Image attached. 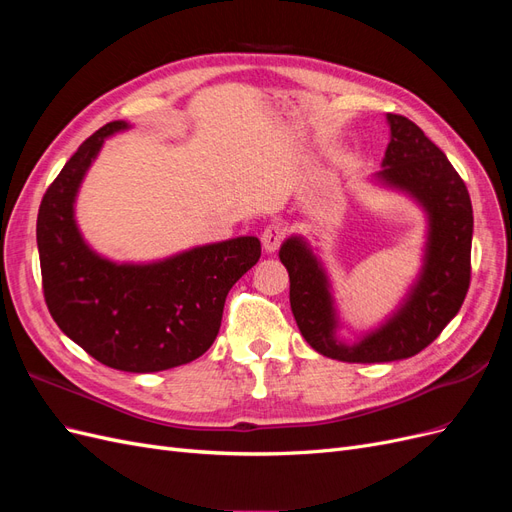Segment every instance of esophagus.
Instances as JSON below:
<instances>
[{
    "label": "esophagus",
    "mask_w": 512,
    "mask_h": 512,
    "mask_svg": "<svg viewBox=\"0 0 512 512\" xmlns=\"http://www.w3.org/2000/svg\"><path fill=\"white\" fill-rule=\"evenodd\" d=\"M284 237H286V228L280 222H271L265 230H262L260 241H262V247H265V252H275L284 241Z\"/></svg>",
    "instance_id": "34e87169"
}]
</instances>
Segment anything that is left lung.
<instances>
[{
    "mask_svg": "<svg viewBox=\"0 0 512 512\" xmlns=\"http://www.w3.org/2000/svg\"><path fill=\"white\" fill-rule=\"evenodd\" d=\"M386 119L391 143L378 177L418 198L431 224L425 269L404 307L356 346L339 344L329 284L316 256L297 237L280 250L290 275V307L305 342L346 363H389L425 350L457 316L472 277L474 218L466 183L414 121L393 113Z\"/></svg>",
    "mask_w": 512,
    "mask_h": 512,
    "instance_id": "obj_1",
    "label": "left lung"
}]
</instances>
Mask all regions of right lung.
<instances>
[{
    "instance_id": "add662e5",
    "label": "right lung",
    "mask_w": 512,
    "mask_h": 512,
    "mask_svg": "<svg viewBox=\"0 0 512 512\" xmlns=\"http://www.w3.org/2000/svg\"><path fill=\"white\" fill-rule=\"evenodd\" d=\"M111 121L91 134L46 188L36 224L44 301L57 327L106 367L149 374L185 365L218 337L228 290L260 258L239 237L156 265H115L94 254L74 224V196Z\"/></svg>"
}]
</instances>
